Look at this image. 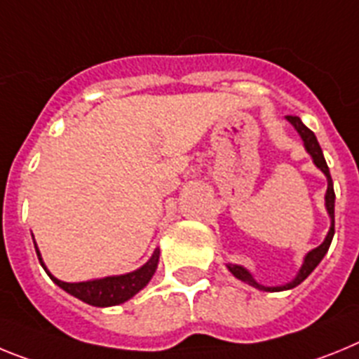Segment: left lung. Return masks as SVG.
I'll return each instance as SVG.
<instances>
[{"instance_id": "8db88e82", "label": "left lung", "mask_w": 359, "mask_h": 359, "mask_svg": "<svg viewBox=\"0 0 359 359\" xmlns=\"http://www.w3.org/2000/svg\"><path fill=\"white\" fill-rule=\"evenodd\" d=\"M287 121L296 128V132L300 133L302 141H304V144H305V149H307V151L311 154L314 164H316V166L320 168L323 173H325L327 182H329L327 184V193H325V205H327V211H329L330 220H332V222H330V229H329V233H327V238L323 240V244L318 245L316 249H313L311 253H307V257H305V260H304V266H302L298 276H296L292 282L282 285V287H264V285H260V283H258L257 280L251 276V273H249L248 269H244L242 266H235V264H227V269L231 271L236 278L242 280V282H245V283H249V285H253V287L260 289V291H285V289H292V287H296V285H300V283L304 282V280L307 278L311 273H313L314 267H316L318 264L322 262V258L325 257V253L329 251L330 242H332V236H334V198H336V195H334V186H332V179H330V173H329V166H327L322 148H320V144H318L316 135H314V133L311 132L309 128L305 126L304 123H302L300 117H296V115H287Z\"/></svg>"}]
</instances>
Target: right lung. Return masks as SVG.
Segmentation results:
<instances>
[{
	"mask_svg": "<svg viewBox=\"0 0 359 359\" xmlns=\"http://www.w3.org/2000/svg\"><path fill=\"white\" fill-rule=\"evenodd\" d=\"M36 253L39 262H41V255L37 251ZM158 264V251H155L154 257L146 262L141 269L133 271V273L121 274V276H106L101 280H92V282H79V283H68L61 282V280L54 278L52 274L46 271L45 264L41 262V266L45 267V271L48 273V276L57 283L59 287L65 289L67 292H70L72 296H76L79 300H83L85 304L93 305V307H110V305H119L123 302L130 300L132 296H135L137 292L144 287L146 283L151 280L155 269H157Z\"/></svg>",
	"mask_w": 359,
	"mask_h": 359,
	"instance_id": "add662e5",
	"label": "right lung"
}]
</instances>
